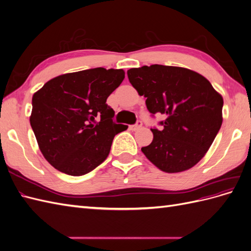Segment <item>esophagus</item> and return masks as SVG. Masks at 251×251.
I'll return each mask as SVG.
<instances>
[{"mask_svg": "<svg viewBox=\"0 0 251 251\" xmlns=\"http://www.w3.org/2000/svg\"><path fill=\"white\" fill-rule=\"evenodd\" d=\"M142 126V121H140V120H138L137 123H136L135 125H132V126H130V128L132 131H137V130H139V128Z\"/></svg>", "mask_w": 251, "mask_h": 251, "instance_id": "34e87169", "label": "esophagus"}]
</instances>
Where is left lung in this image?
<instances>
[{
    "label": "left lung",
    "mask_w": 251,
    "mask_h": 251,
    "mask_svg": "<svg viewBox=\"0 0 251 251\" xmlns=\"http://www.w3.org/2000/svg\"><path fill=\"white\" fill-rule=\"evenodd\" d=\"M149 112L162 114L160 130L142 153L165 173L193 168L206 154L222 125L223 98L201 74L186 68L151 65L127 70Z\"/></svg>",
    "instance_id": "1"
}]
</instances>
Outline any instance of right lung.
Masks as SVG:
<instances>
[{"instance_id":"obj_1","label":"right lung","mask_w":251,"mask_h":251,"mask_svg":"<svg viewBox=\"0 0 251 251\" xmlns=\"http://www.w3.org/2000/svg\"><path fill=\"white\" fill-rule=\"evenodd\" d=\"M124 78L123 69L94 68L59 75L33 94L30 125L53 168L81 176L107 159L115 135L127 128L114 123L105 102Z\"/></svg>"}]
</instances>
